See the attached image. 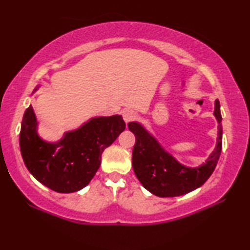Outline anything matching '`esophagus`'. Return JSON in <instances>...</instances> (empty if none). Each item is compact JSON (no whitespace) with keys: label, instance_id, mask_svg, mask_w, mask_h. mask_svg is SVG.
Masks as SVG:
<instances>
[{"label":"esophagus","instance_id":"1","mask_svg":"<svg viewBox=\"0 0 250 250\" xmlns=\"http://www.w3.org/2000/svg\"><path fill=\"white\" fill-rule=\"evenodd\" d=\"M122 117H124L125 124H128V122L132 121L133 119H136V112L132 110H125L122 112Z\"/></svg>","mask_w":250,"mask_h":250}]
</instances>
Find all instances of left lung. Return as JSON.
<instances>
[{"mask_svg": "<svg viewBox=\"0 0 250 250\" xmlns=\"http://www.w3.org/2000/svg\"><path fill=\"white\" fill-rule=\"evenodd\" d=\"M214 115L219 122L216 147L205 163L197 167H188L179 163L138 122L128 124L129 130L136 137L132 167L144 188L159 197H177L188 194L205 184L213 173L222 150V117L219 100L215 101Z\"/></svg>", "mask_w": 250, "mask_h": 250, "instance_id": "left-lung-1", "label": "left lung"}]
</instances>
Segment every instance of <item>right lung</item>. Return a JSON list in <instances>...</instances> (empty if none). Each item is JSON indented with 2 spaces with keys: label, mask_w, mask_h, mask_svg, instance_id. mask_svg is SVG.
<instances>
[{
  "label": "right lung",
  "mask_w": 250,
  "mask_h": 250,
  "mask_svg": "<svg viewBox=\"0 0 250 250\" xmlns=\"http://www.w3.org/2000/svg\"><path fill=\"white\" fill-rule=\"evenodd\" d=\"M125 129L121 115L91 118L80 128L65 132L59 142L48 143L38 136L30 105L21 124V155L28 171L41 184L62 194L76 192L89 184L100 168L102 153Z\"/></svg>",
  "instance_id": "right-lung-1"
}]
</instances>
